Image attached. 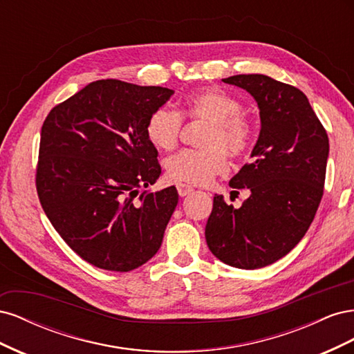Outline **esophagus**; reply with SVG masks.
Returning a JSON list of instances; mask_svg holds the SVG:
<instances>
[{"mask_svg": "<svg viewBox=\"0 0 354 354\" xmlns=\"http://www.w3.org/2000/svg\"><path fill=\"white\" fill-rule=\"evenodd\" d=\"M177 192H178L180 196H187L189 194L194 192V187L189 186V185H185V183H178L177 185Z\"/></svg>", "mask_w": 354, "mask_h": 354, "instance_id": "esophagus-1", "label": "esophagus"}]
</instances>
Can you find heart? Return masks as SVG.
Segmentation results:
<instances>
[{
	"label": "heart",
	"mask_w": 354,
	"mask_h": 354,
	"mask_svg": "<svg viewBox=\"0 0 354 354\" xmlns=\"http://www.w3.org/2000/svg\"><path fill=\"white\" fill-rule=\"evenodd\" d=\"M242 102L218 88H202L186 95L181 102V116L192 121H207L209 127L201 146L185 149L165 160L168 178L178 183L207 185L209 180L227 171V155L243 158L254 142V128L242 112ZM169 108H158L147 118L146 138L158 151H173L178 143L183 120Z\"/></svg>",
	"instance_id": "obj_1"
}]
</instances>
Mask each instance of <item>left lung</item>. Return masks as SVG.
<instances>
[{"instance_id": "left-lung-1", "label": "left lung", "mask_w": 354, "mask_h": 354, "mask_svg": "<svg viewBox=\"0 0 354 354\" xmlns=\"http://www.w3.org/2000/svg\"><path fill=\"white\" fill-rule=\"evenodd\" d=\"M223 81L255 99L261 131L252 162L229 183L250 189L251 196L238 209L214 196L205 239L223 263L252 270L282 259L308 230L324 196L329 140L297 87L260 73Z\"/></svg>"}]
</instances>
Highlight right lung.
<instances>
[{"label":"right lung","instance_id":"right-lung-1","mask_svg":"<svg viewBox=\"0 0 354 354\" xmlns=\"http://www.w3.org/2000/svg\"><path fill=\"white\" fill-rule=\"evenodd\" d=\"M173 94L100 80L50 111L41 128L35 185L53 227L82 260L130 272L162 243L177 207L174 186L138 192L160 176L147 118Z\"/></svg>","mask_w":354,"mask_h":354}]
</instances>
